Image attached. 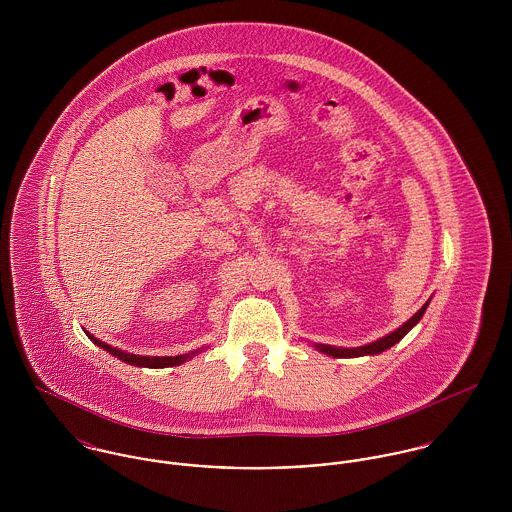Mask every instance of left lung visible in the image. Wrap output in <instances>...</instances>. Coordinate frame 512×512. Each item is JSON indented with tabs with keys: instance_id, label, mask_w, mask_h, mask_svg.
I'll return each instance as SVG.
<instances>
[{
	"instance_id": "1",
	"label": "left lung",
	"mask_w": 512,
	"mask_h": 512,
	"mask_svg": "<svg viewBox=\"0 0 512 512\" xmlns=\"http://www.w3.org/2000/svg\"><path fill=\"white\" fill-rule=\"evenodd\" d=\"M430 303V301H428ZM428 303L426 305H422V309L414 315V317H410L402 327H398L394 333H390V335H386V337H382V339H378V341H374V343H370V345H365V347H357V349H331V347H319L323 353H329V355H333V357H363V355H378V353H382V351H386V349H390L394 343H398L420 319H422V315L426 313V307H428Z\"/></svg>"
}]
</instances>
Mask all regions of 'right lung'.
Masks as SVG:
<instances>
[{
	"label": "right lung",
	"mask_w": 512,
	"mask_h": 512,
	"mask_svg": "<svg viewBox=\"0 0 512 512\" xmlns=\"http://www.w3.org/2000/svg\"><path fill=\"white\" fill-rule=\"evenodd\" d=\"M100 349H104V351H108V353H112L114 357H118L120 361H124V363H128V365H136V366H147V368H163V366H177L181 365V363H185L187 361V357L189 355H183V357H138V355H130V353H124V351H120V349H114V347H110V345H106V343H102V341H98L96 337H92L90 333H86Z\"/></svg>",
	"instance_id": "right-lung-1"
}]
</instances>
